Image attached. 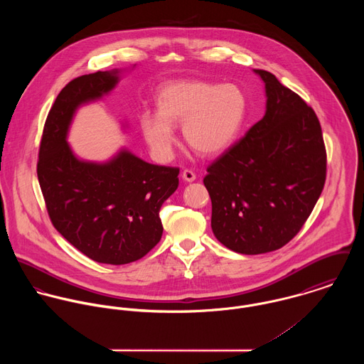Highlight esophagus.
I'll return each mask as SVG.
<instances>
[{
	"label": "esophagus",
	"instance_id": "obj_1",
	"mask_svg": "<svg viewBox=\"0 0 364 364\" xmlns=\"http://www.w3.org/2000/svg\"><path fill=\"white\" fill-rule=\"evenodd\" d=\"M182 178L186 181V182H193L196 179V173L192 171V169H185L182 172Z\"/></svg>",
	"mask_w": 364,
	"mask_h": 364
}]
</instances>
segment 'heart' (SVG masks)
<instances>
[{
  "label": "heart",
  "mask_w": 364,
  "mask_h": 364,
  "mask_svg": "<svg viewBox=\"0 0 364 364\" xmlns=\"http://www.w3.org/2000/svg\"><path fill=\"white\" fill-rule=\"evenodd\" d=\"M156 114L139 117L141 134L158 158L171 156L173 126L182 124L188 146L202 156H217L240 136L248 114V98L237 84L172 81L159 88Z\"/></svg>",
  "instance_id": "1"
}]
</instances>
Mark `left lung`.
<instances>
[{
    "instance_id": "8db88e82",
    "label": "left lung",
    "mask_w": 364,
    "mask_h": 364,
    "mask_svg": "<svg viewBox=\"0 0 364 364\" xmlns=\"http://www.w3.org/2000/svg\"><path fill=\"white\" fill-rule=\"evenodd\" d=\"M266 112L208 168L211 228L228 250L258 255L286 245L321 196L326 151L319 120L296 92L269 71Z\"/></svg>"
}]
</instances>
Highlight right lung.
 <instances>
[{
	"label": "right lung",
	"mask_w": 364,
	"mask_h": 364,
	"mask_svg": "<svg viewBox=\"0 0 364 364\" xmlns=\"http://www.w3.org/2000/svg\"><path fill=\"white\" fill-rule=\"evenodd\" d=\"M119 70L70 81L48 114L38 179L54 228L90 259L124 264L141 259L161 240L159 208L179 185V168L154 165L127 150L98 164L73 154L67 133L78 106L101 100Z\"/></svg>",
	"instance_id": "1"
}]
</instances>
